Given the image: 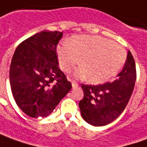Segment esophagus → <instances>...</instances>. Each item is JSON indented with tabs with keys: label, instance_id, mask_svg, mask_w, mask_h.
Returning <instances> with one entry per match:
<instances>
[{
	"label": "esophagus",
	"instance_id": "34e87169",
	"mask_svg": "<svg viewBox=\"0 0 147 147\" xmlns=\"http://www.w3.org/2000/svg\"><path fill=\"white\" fill-rule=\"evenodd\" d=\"M71 83H72V87H73L74 88H76V87H78V82H76L75 81H72Z\"/></svg>",
	"mask_w": 147,
	"mask_h": 147
}]
</instances>
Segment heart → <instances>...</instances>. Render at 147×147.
Returning <instances> with one entry per match:
<instances>
[{"label": "heart", "mask_w": 147, "mask_h": 147, "mask_svg": "<svg viewBox=\"0 0 147 147\" xmlns=\"http://www.w3.org/2000/svg\"><path fill=\"white\" fill-rule=\"evenodd\" d=\"M60 67L69 73L80 62L82 65L75 72L79 78L91 83H102L115 76L127 59L126 50L121 46L96 35H77L69 43L63 42L57 48Z\"/></svg>", "instance_id": "obj_1"}]
</instances>
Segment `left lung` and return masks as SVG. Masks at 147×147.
Wrapping results in <instances>:
<instances>
[{
    "label": "left lung",
    "instance_id": "8db88e82",
    "mask_svg": "<svg viewBox=\"0 0 147 147\" xmlns=\"http://www.w3.org/2000/svg\"><path fill=\"white\" fill-rule=\"evenodd\" d=\"M135 80V59L128 51L124 66L115 81L97 85L82 84L84 96L79 102V107L82 118L96 127L114 121L125 109Z\"/></svg>",
    "mask_w": 147,
    "mask_h": 147
}]
</instances>
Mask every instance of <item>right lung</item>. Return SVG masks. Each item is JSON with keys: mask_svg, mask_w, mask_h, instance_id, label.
<instances>
[{"mask_svg": "<svg viewBox=\"0 0 147 147\" xmlns=\"http://www.w3.org/2000/svg\"><path fill=\"white\" fill-rule=\"evenodd\" d=\"M62 32L42 31L19 44L12 56L9 80L16 105L32 118L51 113L71 89L59 68L57 45Z\"/></svg>", "mask_w": 147, "mask_h": 147, "instance_id": "right-lung-1", "label": "right lung"}]
</instances>
